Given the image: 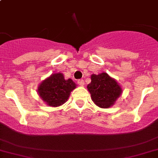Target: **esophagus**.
<instances>
[{
	"label": "esophagus",
	"instance_id": "esophagus-1",
	"mask_svg": "<svg viewBox=\"0 0 158 158\" xmlns=\"http://www.w3.org/2000/svg\"><path fill=\"white\" fill-rule=\"evenodd\" d=\"M77 83L79 86L83 87V85H84V80H83V79H79V80L77 81Z\"/></svg>",
	"mask_w": 158,
	"mask_h": 158
}]
</instances>
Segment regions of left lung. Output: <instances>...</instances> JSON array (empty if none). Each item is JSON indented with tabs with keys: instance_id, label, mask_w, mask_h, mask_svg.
<instances>
[{
	"instance_id": "1",
	"label": "left lung",
	"mask_w": 158,
	"mask_h": 158,
	"mask_svg": "<svg viewBox=\"0 0 158 158\" xmlns=\"http://www.w3.org/2000/svg\"><path fill=\"white\" fill-rule=\"evenodd\" d=\"M91 82L87 85L91 99L95 105L101 108H110L123 93V89L117 81L107 73L92 74Z\"/></svg>"
}]
</instances>
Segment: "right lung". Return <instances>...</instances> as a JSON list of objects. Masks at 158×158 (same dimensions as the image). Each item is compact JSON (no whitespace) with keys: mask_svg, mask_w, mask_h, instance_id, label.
I'll use <instances>...</instances> for the list:
<instances>
[{"mask_svg":"<svg viewBox=\"0 0 158 158\" xmlns=\"http://www.w3.org/2000/svg\"><path fill=\"white\" fill-rule=\"evenodd\" d=\"M76 88V84L71 79H65L62 73H53L38 86V94L49 106L57 107L68 101L70 94Z\"/></svg>","mask_w":158,"mask_h":158,"instance_id":"right-lung-1","label":"right lung"}]
</instances>
